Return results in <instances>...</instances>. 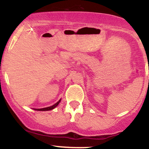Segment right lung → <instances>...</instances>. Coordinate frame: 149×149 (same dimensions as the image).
<instances>
[{"label":"right lung","mask_w":149,"mask_h":149,"mask_svg":"<svg viewBox=\"0 0 149 149\" xmlns=\"http://www.w3.org/2000/svg\"><path fill=\"white\" fill-rule=\"evenodd\" d=\"M61 102V100H59L58 102H57L56 103H55L54 105L52 106H50V107H47V108H41V109H36V111H51V110L53 109V108H55L56 107L58 106V104H59V103Z\"/></svg>","instance_id":"add662e5"}]
</instances>
